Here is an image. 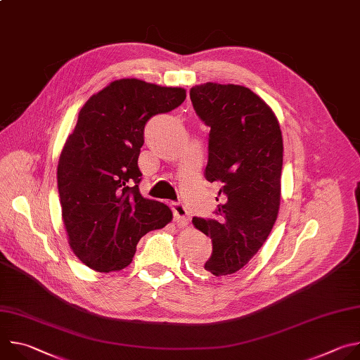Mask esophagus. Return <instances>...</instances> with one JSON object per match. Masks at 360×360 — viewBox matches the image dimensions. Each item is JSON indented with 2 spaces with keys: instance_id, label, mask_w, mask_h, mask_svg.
I'll return each instance as SVG.
<instances>
[{
  "instance_id": "esophagus-1",
  "label": "esophagus",
  "mask_w": 360,
  "mask_h": 360,
  "mask_svg": "<svg viewBox=\"0 0 360 360\" xmlns=\"http://www.w3.org/2000/svg\"><path fill=\"white\" fill-rule=\"evenodd\" d=\"M172 211H174L175 221L178 224H186L189 221V212L186 211L185 205L182 202H174L172 203Z\"/></svg>"
}]
</instances>
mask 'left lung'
Instances as JSON below:
<instances>
[{"mask_svg":"<svg viewBox=\"0 0 360 360\" xmlns=\"http://www.w3.org/2000/svg\"><path fill=\"white\" fill-rule=\"evenodd\" d=\"M189 96L211 128L205 178L221 186L217 217L192 219L212 239L211 258L199 269L224 278L253 258L278 218L282 132L271 107L246 86L207 82L192 86Z\"/></svg>","mask_w":360,"mask_h":360,"instance_id":"obj_1","label":"left lung"}]
</instances>
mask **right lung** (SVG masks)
Segmentation results:
<instances>
[{"label":"right lung","instance_id":"add662e5","mask_svg":"<svg viewBox=\"0 0 360 360\" xmlns=\"http://www.w3.org/2000/svg\"><path fill=\"white\" fill-rule=\"evenodd\" d=\"M185 98L184 88L125 78L81 108L60 155L57 179L70 246L88 268H127L139 239L172 221L165 203L141 195L138 157L145 124L178 108Z\"/></svg>","mask_w":360,"mask_h":360}]
</instances>
